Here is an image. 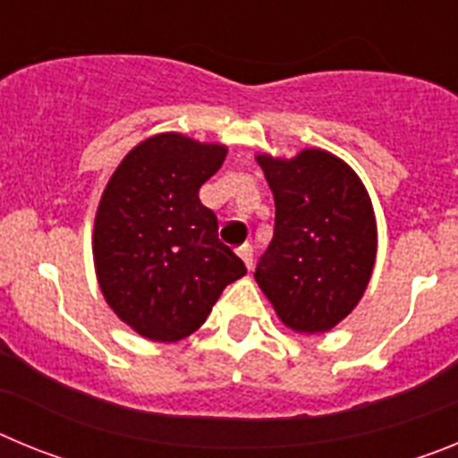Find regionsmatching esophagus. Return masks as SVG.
Instances as JSON below:
<instances>
[{"label": "esophagus", "mask_w": 458, "mask_h": 458, "mask_svg": "<svg viewBox=\"0 0 458 458\" xmlns=\"http://www.w3.org/2000/svg\"><path fill=\"white\" fill-rule=\"evenodd\" d=\"M236 254L242 259V264L248 266V268H252V257H254V254H252V248H250V245H241V248L236 250Z\"/></svg>", "instance_id": "obj_1"}]
</instances>
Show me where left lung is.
Segmentation results:
<instances>
[{
  "instance_id": "1",
  "label": "left lung",
  "mask_w": 458,
  "mask_h": 458,
  "mask_svg": "<svg viewBox=\"0 0 458 458\" xmlns=\"http://www.w3.org/2000/svg\"><path fill=\"white\" fill-rule=\"evenodd\" d=\"M275 197V233L257 266L259 289L286 327L333 330L365 295L376 261V216L358 174L335 153H257Z\"/></svg>"
}]
</instances>
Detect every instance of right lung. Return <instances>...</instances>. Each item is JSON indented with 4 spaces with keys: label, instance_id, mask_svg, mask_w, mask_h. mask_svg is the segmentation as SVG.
Returning <instances> with one entry per match:
<instances>
[{
    "label": "right lung",
    "instance_id": "obj_1",
    "mask_svg": "<svg viewBox=\"0 0 458 458\" xmlns=\"http://www.w3.org/2000/svg\"><path fill=\"white\" fill-rule=\"evenodd\" d=\"M226 151L160 132L125 153L105 185L93 222L96 277L109 310L144 339L190 337L225 286L248 273L199 201Z\"/></svg>",
    "mask_w": 458,
    "mask_h": 458
}]
</instances>
